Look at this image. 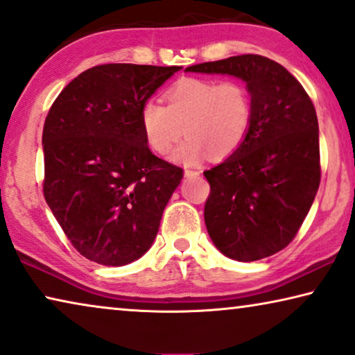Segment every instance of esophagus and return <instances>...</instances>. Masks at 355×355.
<instances>
[{
	"instance_id": "34e87169",
	"label": "esophagus",
	"mask_w": 355,
	"mask_h": 355,
	"mask_svg": "<svg viewBox=\"0 0 355 355\" xmlns=\"http://www.w3.org/2000/svg\"><path fill=\"white\" fill-rule=\"evenodd\" d=\"M184 177H187V178L199 177V172L198 171H189V168H187V171H184Z\"/></svg>"
}]
</instances>
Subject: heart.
Masks as SVG:
<instances>
[{"label":"heart","instance_id":"b5f03b06","mask_svg":"<svg viewBox=\"0 0 355 355\" xmlns=\"http://www.w3.org/2000/svg\"><path fill=\"white\" fill-rule=\"evenodd\" d=\"M166 99L167 106L154 99L143 104L141 130L148 146L161 156L187 135L171 156L183 166L199 164L207 154L228 157L251 128V93L239 80L183 78L168 88Z\"/></svg>","mask_w":355,"mask_h":355}]
</instances>
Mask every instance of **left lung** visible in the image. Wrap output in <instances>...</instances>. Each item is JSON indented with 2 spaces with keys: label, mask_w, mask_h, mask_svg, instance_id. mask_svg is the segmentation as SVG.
Returning a JSON list of instances; mask_svg holds the SVG:
<instances>
[{
  "label": "left lung",
  "mask_w": 355,
  "mask_h": 355,
  "mask_svg": "<svg viewBox=\"0 0 355 355\" xmlns=\"http://www.w3.org/2000/svg\"><path fill=\"white\" fill-rule=\"evenodd\" d=\"M184 71L230 76L249 88L252 122L246 138L204 172L211 184L204 222L216 248L233 261L273 256L296 236L320 184L315 107L286 69L257 54Z\"/></svg>",
  "instance_id": "1"
}]
</instances>
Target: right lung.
I'll return each instance as SVG.
<instances>
[{
    "instance_id": "1",
    "label": "right lung",
    "mask_w": 355,
    "mask_h": 355,
    "mask_svg": "<svg viewBox=\"0 0 355 355\" xmlns=\"http://www.w3.org/2000/svg\"><path fill=\"white\" fill-rule=\"evenodd\" d=\"M178 66L104 64L72 80L43 128L49 209L73 248L107 267L153 246L183 171L149 151L141 107Z\"/></svg>"
}]
</instances>
